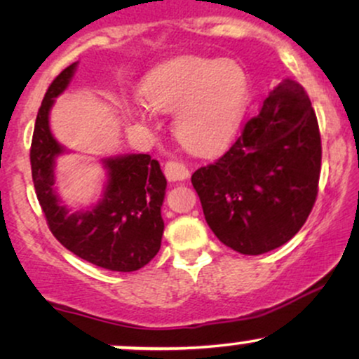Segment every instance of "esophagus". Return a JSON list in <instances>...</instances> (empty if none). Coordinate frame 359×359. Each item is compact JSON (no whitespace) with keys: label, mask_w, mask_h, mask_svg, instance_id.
Returning <instances> with one entry per match:
<instances>
[{"label":"esophagus","mask_w":359,"mask_h":359,"mask_svg":"<svg viewBox=\"0 0 359 359\" xmlns=\"http://www.w3.org/2000/svg\"><path fill=\"white\" fill-rule=\"evenodd\" d=\"M165 177L170 182H177V180H185L189 177V168L185 167L184 162L180 160H168L163 167Z\"/></svg>","instance_id":"1"}]
</instances>
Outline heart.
<instances>
[{"label":"heart","instance_id":"obj_1","mask_svg":"<svg viewBox=\"0 0 359 359\" xmlns=\"http://www.w3.org/2000/svg\"><path fill=\"white\" fill-rule=\"evenodd\" d=\"M245 74L233 62L180 57L160 65L142 86L133 113L148 123L151 111L175 113V135L192 151H211L228 142L246 101Z\"/></svg>","mask_w":359,"mask_h":359}]
</instances>
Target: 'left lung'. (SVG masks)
I'll list each match as a JSON object with an SVG mask.
<instances>
[{
    "label": "left lung",
    "instance_id": "1",
    "mask_svg": "<svg viewBox=\"0 0 359 359\" xmlns=\"http://www.w3.org/2000/svg\"><path fill=\"white\" fill-rule=\"evenodd\" d=\"M319 125L299 82L283 79L219 158L192 174L217 240L262 255L299 233L319 191Z\"/></svg>",
    "mask_w": 359,
    "mask_h": 359
}]
</instances>
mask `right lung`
<instances>
[{"instance_id": "1", "label": "right lung", "mask_w": 359, "mask_h": 359, "mask_svg": "<svg viewBox=\"0 0 359 359\" xmlns=\"http://www.w3.org/2000/svg\"><path fill=\"white\" fill-rule=\"evenodd\" d=\"M77 64L62 71L36 114L30 148L32 179L53 236L74 255L111 271H135L158 253L163 234L162 209L167 180L160 163L147 154L119 155L104 160L108 170L102 199L88 211L71 212L53 191L55 156L62 148L52 137L48 113L67 89Z\"/></svg>"}]
</instances>
